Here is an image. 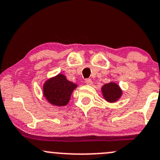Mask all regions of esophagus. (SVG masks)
Listing matches in <instances>:
<instances>
[{
    "instance_id": "obj_1",
    "label": "esophagus",
    "mask_w": 160,
    "mask_h": 160,
    "mask_svg": "<svg viewBox=\"0 0 160 160\" xmlns=\"http://www.w3.org/2000/svg\"><path fill=\"white\" fill-rule=\"evenodd\" d=\"M85 83H86V84H87V85H92L93 81H92L91 79H86Z\"/></svg>"
}]
</instances>
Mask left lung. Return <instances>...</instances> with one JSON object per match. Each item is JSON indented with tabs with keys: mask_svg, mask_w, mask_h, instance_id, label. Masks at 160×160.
<instances>
[{
	"mask_svg": "<svg viewBox=\"0 0 160 160\" xmlns=\"http://www.w3.org/2000/svg\"><path fill=\"white\" fill-rule=\"evenodd\" d=\"M102 96L107 101L113 102L117 101L122 96V90L117 83L111 82L102 87Z\"/></svg>",
	"mask_w": 160,
	"mask_h": 160,
	"instance_id": "1",
	"label": "left lung"
}]
</instances>
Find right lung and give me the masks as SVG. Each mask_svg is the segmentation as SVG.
<instances>
[{"mask_svg": "<svg viewBox=\"0 0 160 160\" xmlns=\"http://www.w3.org/2000/svg\"><path fill=\"white\" fill-rule=\"evenodd\" d=\"M77 84L67 80L63 74H58L45 82L43 85V95L50 103L63 107L70 101V96Z\"/></svg>", "mask_w": 160, "mask_h": 160, "instance_id": "right-lung-1", "label": "right lung"}]
</instances>
